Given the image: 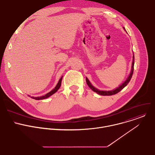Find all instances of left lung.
Instances as JSON below:
<instances>
[{
  "label": "left lung",
  "instance_id": "1",
  "mask_svg": "<svg viewBox=\"0 0 155 155\" xmlns=\"http://www.w3.org/2000/svg\"><path fill=\"white\" fill-rule=\"evenodd\" d=\"M134 56H133V61H132V69H131V72L130 73V75L128 77V78H127V80L121 84L120 85V86H119L118 87H117V89L113 90V91H100V90H98L97 89H96V87H94L91 84V83L90 82V81L88 80V79L87 78H86V83L87 84V85L89 86V87L91 88V89L96 92V93H97L98 94H100V95H102V96H112V95H114V94H117L118 92H120L121 90H122L123 88L129 83V82L130 81L131 78H132V74H133V72H134Z\"/></svg>",
  "mask_w": 155,
  "mask_h": 155
}]
</instances>
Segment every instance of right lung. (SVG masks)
<instances>
[{"mask_svg":"<svg viewBox=\"0 0 155 155\" xmlns=\"http://www.w3.org/2000/svg\"><path fill=\"white\" fill-rule=\"evenodd\" d=\"M62 78V77L60 78V80H59V81H58V84H57L56 86L54 88V89H53L52 91H51L50 92H49L48 93H47V94H45V96H41V97H31V98H32V99H35V100H41V99H46V98H47V97H50V96L53 95L54 93H56V92L59 90V88L60 87V86H61V85Z\"/></svg>","mask_w":155,"mask_h":155,"instance_id":"add662e5","label":"right lung"}]
</instances>
